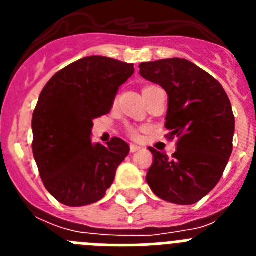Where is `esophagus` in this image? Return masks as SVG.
<instances>
[{
  "mask_svg": "<svg viewBox=\"0 0 256 256\" xmlns=\"http://www.w3.org/2000/svg\"><path fill=\"white\" fill-rule=\"evenodd\" d=\"M130 152H136V151H138L141 148H140V146H137V144H132L130 146Z\"/></svg>",
  "mask_w": 256,
  "mask_h": 256,
  "instance_id": "esophagus-1",
  "label": "esophagus"
}]
</instances>
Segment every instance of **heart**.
Listing matches in <instances>:
<instances>
[{"mask_svg": "<svg viewBox=\"0 0 256 256\" xmlns=\"http://www.w3.org/2000/svg\"><path fill=\"white\" fill-rule=\"evenodd\" d=\"M141 130L142 128H137V126H128L126 128V133L132 137L133 140H138L141 137Z\"/></svg>", "mask_w": 256, "mask_h": 256, "instance_id": "b5f03b06", "label": "heart"}]
</instances>
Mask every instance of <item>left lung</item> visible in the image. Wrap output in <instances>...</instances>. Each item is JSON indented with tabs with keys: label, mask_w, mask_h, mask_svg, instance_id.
I'll use <instances>...</instances> for the list:
<instances>
[{
	"label": "left lung",
	"mask_w": 256,
	"mask_h": 256,
	"mask_svg": "<svg viewBox=\"0 0 256 256\" xmlns=\"http://www.w3.org/2000/svg\"><path fill=\"white\" fill-rule=\"evenodd\" d=\"M140 74L168 94L165 126L177 151L148 150L154 162L146 180L158 198L192 205L206 196L222 178L234 148V116L220 83L186 58L140 64Z\"/></svg>",
	"instance_id": "obj_1"
}]
</instances>
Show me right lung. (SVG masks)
Masks as SVG:
<instances>
[{
    "label": "right lung",
    "mask_w": 256,
    "mask_h": 256,
    "mask_svg": "<svg viewBox=\"0 0 256 256\" xmlns=\"http://www.w3.org/2000/svg\"><path fill=\"white\" fill-rule=\"evenodd\" d=\"M133 64L104 56L80 58L50 79L33 112V155L44 187L61 204L84 206L105 196L130 152L123 140L91 142L94 119L108 114Z\"/></svg>",
    "instance_id": "add662e5"
}]
</instances>
